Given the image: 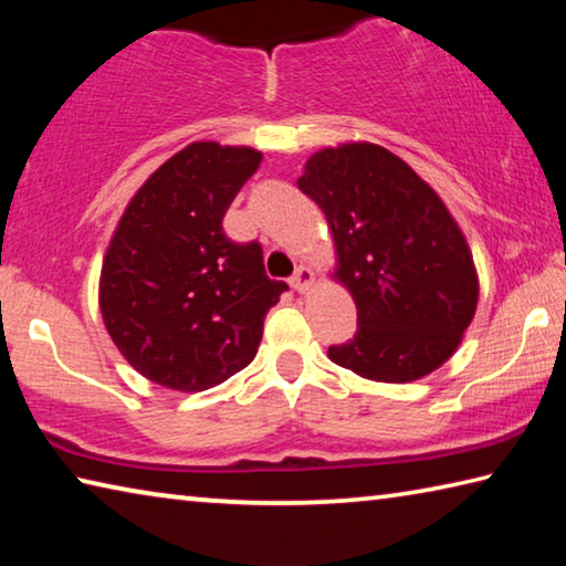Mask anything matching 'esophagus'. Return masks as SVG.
Returning <instances> with one entry per match:
<instances>
[{"instance_id":"esophagus-1","label":"esophagus","mask_w":566,"mask_h":566,"mask_svg":"<svg viewBox=\"0 0 566 566\" xmlns=\"http://www.w3.org/2000/svg\"><path fill=\"white\" fill-rule=\"evenodd\" d=\"M290 284H292V290L300 292V294L310 292L312 284H314V272L310 270V266H296V272L292 274Z\"/></svg>"}]
</instances>
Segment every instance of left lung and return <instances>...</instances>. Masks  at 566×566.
<instances>
[{
    "label": "left lung",
    "mask_w": 566,
    "mask_h": 566,
    "mask_svg": "<svg viewBox=\"0 0 566 566\" xmlns=\"http://www.w3.org/2000/svg\"><path fill=\"white\" fill-rule=\"evenodd\" d=\"M296 187L327 217L337 254L332 276L357 304V334L329 347V359L389 385L442 367L474 319L479 280L437 191L369 142L314 151Z\"/></svg>",
    "instance_id": "obj_1"
}]
</instances>
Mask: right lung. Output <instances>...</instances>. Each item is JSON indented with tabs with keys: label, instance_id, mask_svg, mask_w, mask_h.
Returning <instances> with one entry per match:
<instances>
[{
	"label": "right lung",
	"instance_id": "add662e5",
	"mask_svg": "<svg viewBox=\"0 0 566 566\" xmlns=\"http://www.w3.org/2000/svg\"><path fill=\"white\" fill-rule=\"evenodd\" d=\"M260 161L252 147L191 142L137 189L114 229L102 319L122 357L155 385L205 391L237 375L290 290L266 276L260 244H237L222 229Z\"/></svg>",
	"mask_w": 566,
	"mask_h": 566
}]
</instances>
